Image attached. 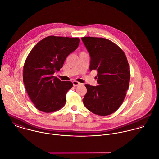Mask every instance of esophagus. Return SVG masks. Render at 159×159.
Listing matches in <instances>:
<instances>
[{
	"label": "esophagus",
	"instance_id": "obj_1",
	"mask_svg": "<svg viewBox=\"0 0 159 159\" xmlns=\"http://www.w3.org/2000/svg\"><path fill=\"white\" fill-rule=\"evenodd\" d=\"M72 83H73V86H74V87H77V86H78L80 84V82H77V81H76V80H74V81L72 82Z\"/></svg>",
	"mask_w": 159,
	"mask_h": 159
}]
</instances>
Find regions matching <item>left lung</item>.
I'll return each instance as SVG.
<instances>
[{"mask_svg": "<svg viewBox=\"0 0 159 159\" xmlns=\"http://www.w3.org/2000/svg\"><path fill=\"white\" fill-rule=\"evenodd\" d=\"M82 40L90 56V70L97 71V86L86 84L87 93L83 99L90 111L100 116L115 112L126 95L131 77L126 56L111 41L86 36Z\"/></svg>", "mask_w": 159, "mask_h": 159, "instance_id": "1", "label": "left lung"}]
</instances>
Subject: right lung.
Here are the masks:
<instances>
[{
	"instance_id": "1",
	"label": "right lung",
	"mask_w": 159,
	"mask_h": 159,
	"mask_svg": "<svg viewBox=\"0 0 159 159\" xmlns=\"http://www.w3.org/2000/svg\"><path fill=\"white\" fill-rule=\"evenodd\" d=\"M79 38L49 36L39 41L28 55L23 72L27 93L39 111L51 113L66 104V95L73 84L53 76L62 67L66 57L75 51Z\"/></svg>"
}]
</instances>
